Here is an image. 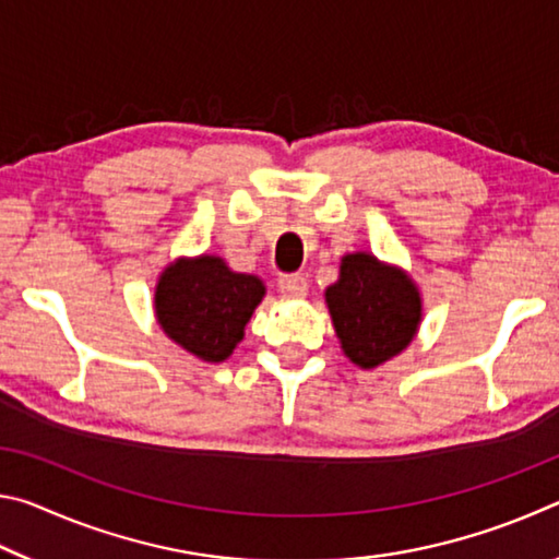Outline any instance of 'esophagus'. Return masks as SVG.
<instances>
[{
    "instance_id": "34e87169",
    "label": "esophagus",
    "mask_w": 559,
    "mask_h": 559,
    "mask_svg": "<svg viewBox=\"0 0 559 559\" xmlns=\"http://www.w3.org/2000/svg\"><path fill=\"white\" fill-rule=\"evenodd\" d=\"M278 290L288 298H306L308 296V281L298 276V273H283L278 278Z\"/></svg>"
}]
</instances>
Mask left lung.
<instances>
[{
	"mask_svg": "<svg viewBox=\"0 0 559 559\" xmlns=\"http://www.w3.org/2000/svg\"><path fill=\"white\" fill-rule=\"evenodd\" d=\"M325 302L340 347L359 370H374L409 347L424 318L421 290L409 273L370 251L340 259Z\"/></svg>",
	"mask_w": 559,
	"mask_h": 559,
	"instance_id": "8db88e82",
	"label": "left lung"
}]
</instances>
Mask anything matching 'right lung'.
Listing matches in <instances>:
<instances>
[{
    "label": "right lung",
    "instance_id": "right-lung-1",
    "mask_svg": "<svg viewBox=\"0 0 559 559\" xmlns=\"http://www.w3.org/2000/svg\"><path fill=\"white\" fill-rule=\"evenodd\" d=\"M266 296L253 273L231 271L214 253L167 263L155 286V318L175 345L202 362H224L243 340L246 323Z\"/></svg>",
    "mask_w": 559,
    "mask_h": 559
}]
</instances>
